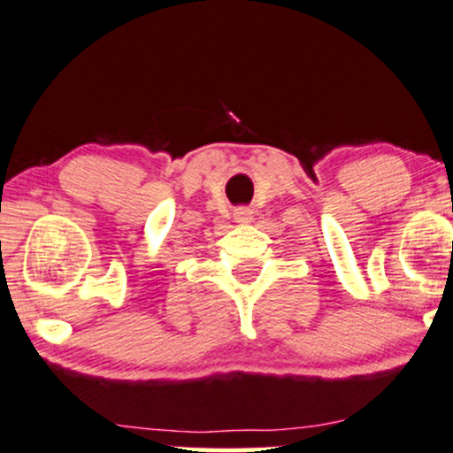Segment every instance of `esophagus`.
I'll return each instance as SVG.
<instances>
[{
  "mask_svg": "<svg viewBox=\"0 0 453 453\" xmlns=\"http://www.w3.org/2000/svg\"><path fill=\"white\" fill-rule=\"evenodd\" d=\"M234 219L240 221V223H249L250 219H253V209L238 207L236 211H234Z\"/></svg>",
  "mask_w": 453,
  "mask_h": 453,
  "instance_id": "1",
  "label": "esophagus"
}]
</instances>
